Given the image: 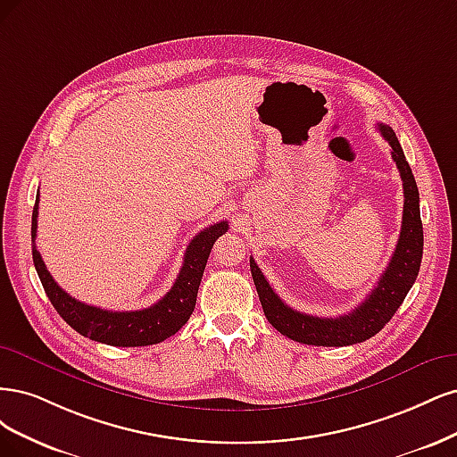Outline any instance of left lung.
Instances as JSON below:
<instances>
[{
    "instance_id": "8db88e82",
    "label": "left lung",
    "mask_w": 457,
    "mask_h": 457,
    "mask_svg": "<svg viewBox=\"0 0 457 457\" xmlns=\"http://www.w3.org/2000/svg\"><path fill=\"white\" fill-rule=\"evenodd\" d=\"M378 129L389 142L393 150L391 157L401 172L404 211L399 243H396L395 253L387 263V270L379 277L378 285L368 294L366 300L353 309L351 313L334 319L300 313L277 296L266 281V277L256 266V262L250 258V271H253L263 313H266L273 328L294 342L305 345L344 347L370 340L391 320L420 273L423 254V226L420 216L418 186L393 129L384 123H378Z\"/></svg>"
}]
</instances>
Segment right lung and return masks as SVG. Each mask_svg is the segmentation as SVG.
<instances>
[{"label":"right lung","instance_id":"right-lung-1","mask_svg":"<svg viewBox=\"0 0 457 457\" xmlns=\"http://www.w3.org/2000/svg\"><path fill=\"white\" fill-rule=\"evenodd\" d=\"M37 203L32 212V258L39 275V281L46 288L54 309L68 325L89 340L108 344L113 347H142L167 340L179 332L194 313L197 302V290L201 277L207 266L212 245L220 235L228 231V222H218L197 233L186 248L182 270L176 277L172 288L157 303L137 309V312H108L89 303L71 298L66 290L54 283L47 271L41 254L36 248L37 233Z\"/></svg>","mask_w":457,"mask_h":457}]
</instances>
